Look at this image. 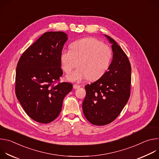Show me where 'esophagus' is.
<instances>
[{
	"label": "esophagus",
	"instance_id": "34e87169",
	"mask_svg": "<svg viewBox=\"0 0 159 159\" xmlns=\"http://www.w3.org/2000/svg\"><path fill=\"white\" fill-rule=\"evenodd\" d=\"M73 87H74V88L75 89H77L80 88V85H77V84H74V85H73Z\"/></svg>",
	"mask_w": 159,
	"mask_h": 159
}]
</instances>
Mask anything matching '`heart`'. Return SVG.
Returning <instances> with one entry per match:
<instances>
[{
	"label": "heart",
	"instance_id": "b5f03b06",
	"mask_svg": "<svg viewBox=\"0 0 159 159\" xmlns=\"http://www.w3.org/2000/svg\"><path fill=\"white\" fill-rule=\"evenodd\" d=\"M71 50H63L60 61L63 70L69 74L79 62V69L66 75L71 82H80L89 79L96 80L109 69L112 59L111 48L94 38H86L71 44Z\"/></svg>",
	"mask_w": 159,
	"mask_h": 159
}]
</instances>
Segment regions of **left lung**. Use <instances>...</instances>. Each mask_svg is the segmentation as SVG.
Segmentation results:
<instances>
[{"label":"left lung","instance_id":"left-lung-1","mask_svg":"<svg viewBox=\"0 0 159 159\" xmlns=\"http://www.w3.org/2000/svg\"><path fill=\"white\" fill-rule=\"evenodd\" d=\"M104 36L112 44V60L102 77L85 86L86 96L82 103L86 119L98 126L114 121L130 96L131 68L128 58L114 39Z\"/></svg>","mask_w":159,"mask_h":159}]
</instances>
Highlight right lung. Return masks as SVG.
Returning <instances> with one entry per match:
<instances>
[{"instance_id":"add662e5","label":"right lung","mask_w":159,"mask_h":159,"mask_svg":"<svg viewBox=\"0 0 159 159\" xmlns=\"http://www.w3.org/2000/svg\"><path fill=\"white\" fill-rule=\"evenodd\" d=\"M67 39L61 31L45 33L18 61L16 95L26 114L38 123L55 120L65 96L72 89L70 83L57 82L63 74L60 54Z\"/></svg>"}]
</instances>
